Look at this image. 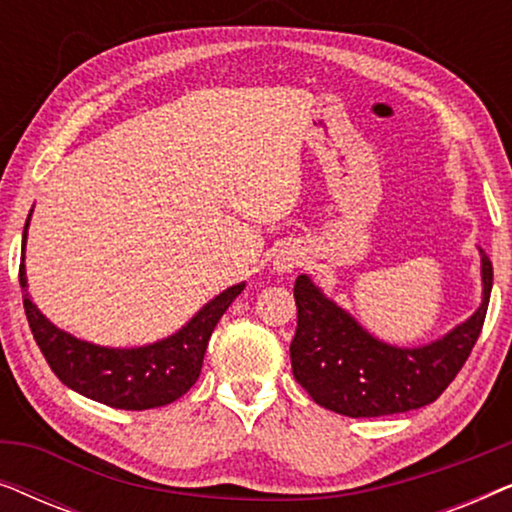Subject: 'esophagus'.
<instances>
[{
    "mask_svg": "<svg viewBox=\"0 0 512 512\" xmlns=\"http://www.w3.org/2000/svg\"><path fill=\"white\" fill-rule=\"evenodd\" d=\"M300 263V256L296 251H282L275 256V270L277 272H291Z\"/></svg>",
    "mask_w": 512,
    "mask_h": 512,
    "instance_id": "esophagus-1",
    "label": "esophagus"
}]
</instances>
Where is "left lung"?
Instances as JSON below:
<instances>
[{"instance_id": "8db88e82", "label": "left lung", "mask_w": 512, "mask_h": 512, "mask_svg": "<svg viewBox=\"0 0 512 512\" xmlns=\"http://www.w3.org/2000/svg\"><path fill=\"white\" fill-rule=\"evenodd\" d=\"M480 275L478 310L443 338L419 347L375 338L310 277L298 275L293 286L298 307L291 342L293 377L314 403L345 417H384L424 408L457 377L485 324L494 272L482 249Z\"/></svg>"}]
</instances>
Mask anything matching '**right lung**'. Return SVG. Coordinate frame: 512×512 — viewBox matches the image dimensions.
I'll return each mask as SVG.
<instances>
[{
  "instance_id": "right-lung-1",
  "label": "right lung",
  "mask_w": 512,
  "mask_h": 512,
  "mask_svg": "<svg viewBox=\"0 0 512 512\" xmlns=\"http://www.w3.org/2000/svg\"><path fill=\"white\" fill-rule=\"evenodd\" d=\"M32 216V209H30ZM30 216L25 221L23 247H20V289L27 324L48 366L62 384L90 401L118 410H149L177 401L200 377L202 359L214 326L223 312L240 296L244 282L228 286L219 296L200 307L198 314L177 333L142 347H102L74 338L51 324L27 291L25 242Z\"/></svg>"
}]
</instances>
